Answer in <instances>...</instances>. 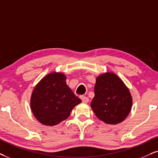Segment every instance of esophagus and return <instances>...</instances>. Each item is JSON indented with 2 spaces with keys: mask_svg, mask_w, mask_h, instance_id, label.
Wrapping results in <instances>:
<instances>
[{
  "mask_svg": "<svg viewBox=\"0 0 158 158\" xmlns=\"http://www.w3.org/2000/svg\"><path fill=\"white\" fill-rule=\"evenodd\" d=\"M80 98L81 101H82V102H84V103H88L89 102V98L85 96V95H81V96H80Z\"/></svg>",
  "mask_w": 158,
  "mask_h": 158,
  "instance_id": "obj_1",
  "label": "esophagus"
}]
</instances>
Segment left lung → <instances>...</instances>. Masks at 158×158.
Here are the masks:
<instances>
[{"label": "left lung", "mask_w": 158, "mask_h": 158, "mask_svg": "<svg viewBox=\"0 0 158 158\" xmlns=\"http://www.w3.org/2000/svg\"><path fill=\"white\" fill-rule=\"evenodd\" d=\"M91 107L98 119L116 125L128 115L132 106L131 93L117 75L106 73L96 79Z\"/></svg>", "instance_id": "left-lung-1"}]
</instances>
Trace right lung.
<instances>
[{
	"label": "right lung",
	"instance_id": "right-lung-1",
	"mask_svg": "<svg viewBox=\"0 0 158 158\" xmlns=\"http://www.w3.org/2000/svg\"><path fill=\"white\" fill-rule=\"evenodd\" d=\"M65 79L61 73H49L39 81L32 93V111L43 125L52 126L65 120L81 102L68 87Z\"/></svg>",
	"mask_w": 158,
	"mask_h": 158
}]
</instances>
